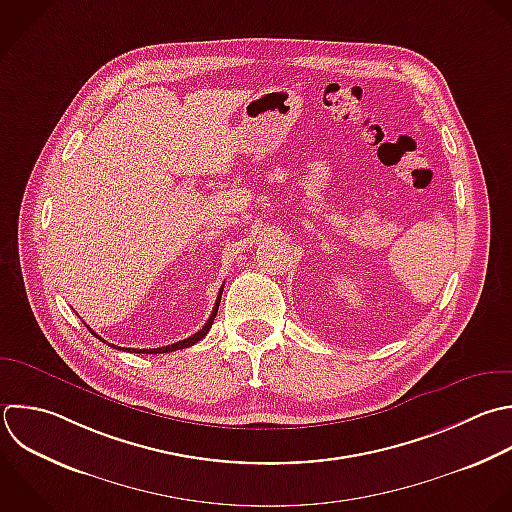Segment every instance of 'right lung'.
I'll use <instances>...</instances> for the list:
<instances>
[{"mask_svg": "<svg viewBox=\"0 0 512 512\" xmlns=\"http://www.w3.org/2000/svg\"><path fill=\"white\" fill-rule=\"evenodd\" d=\"M222 290H224V286L220 288V292H218V298H216V306H214V310H212V314H210V318H208V322L202 326V330H198L196 334H192V336H188V338H184V340H180V342H174V344H168V346H160V348H150V350H146V348H120V350H124V352H136V354H162V352H172V350H180V348H188V346H192V344H196L198 340H202L208 332H210V328H212V322H214V318H216V312H218V306H220V298H222ZM88 330L96 336V338H100L90 326H88ZM102 340V338H100ZM104 342V340H102ZM112 348H118L116 344H110Z\"/></svg>", "mask_w": 512, "mask_h": 512, "instance_id": "right-lung-1", "label": "right lung"}]
</instances>
